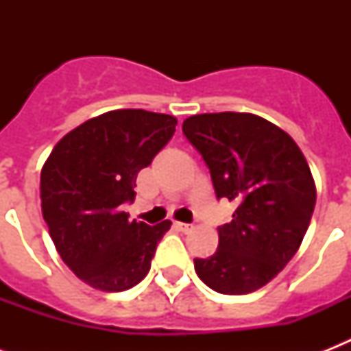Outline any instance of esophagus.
Here are the masks:
<instances>
[{
    "label": "esophagus",
    "mask_w": 351,
    "mask_h": 351,
    "mask_svg": "<svg viewBox=\"0 0 351 351\" xmlns=\"http://www.w3.org/2000/svg\"><path fill=\"white\" fill-rule=\"evenodd\" d=\"M175 228L178 231H184V233H189L193 230L191 224H184V222H175Z\"/></svg>",
    "instance_id": "1"
}]
</instances>
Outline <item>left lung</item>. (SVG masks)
<instances>
[{"label":"left lung","mask_w":351,"mask_h":351,"mask_svg":"<svg viewBox=\"0 0 351 351\" xmlns=\"http://www.w3.org/2000/svg\"><path fill=\"white\" fill-rule=\"evenodd\" d=\"M182 131L202 154L217 198L237 206L219 250L195 258L204 284L224 295L256 291L288 264L310 226L317 189L295 140L251 112H206Z\"/></svg>","instance_id":"left-lung-1"}]
</instances>
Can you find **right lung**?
Instances as JSON below:
<instances>
[{"instance_id": "obj_1", "label": "right lung", "mask_w": 351, "mask_h": 351, "mask_svg": "<svg viewBox=\"0 0 351 351\" xmlns=\"http://www.w3.org/2000/svg\"><path fill=\"white\" fill-rule=\"evenodd\" d=\"M176 118L118 109L67 132L43 164L41 213L62 261L100 291H123L149 273L156 244L171 228L129 220L140 169L175 134Z\"/></svg>"}]
</instances>
